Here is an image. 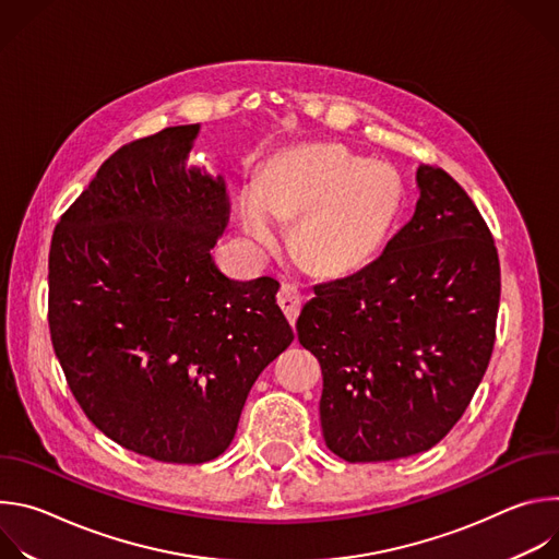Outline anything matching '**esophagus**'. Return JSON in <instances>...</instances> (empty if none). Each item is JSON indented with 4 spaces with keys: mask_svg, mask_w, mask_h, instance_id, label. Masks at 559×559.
<instances>
[{
    "mask_svg": "<svg viewBox=\"0 0 559 559\" xmlns=\"http://www.w3.org/2000/svg\"><path fill=\"white\" fill-rule=\"evenodd\" d=\"M276 302H278V307L283 309V313H285V318L289 321V325L294 328V325H296V318H298V313H300V307H302V296H300V292H298L294 285H283L281 292H278V296H276Z\"/></svg>",
    "mask_w": 559,
    "mask_h": 559,
    "instance_id": "obj_1",
    "label": "esophagus"
}]
</instances>
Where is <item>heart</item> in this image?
I'll use <instances>...</instances> for the list:
<instances>
[{"label": "heart", "instance_id": "b5f03b06", "mask_svg": "<svg viewBox=\"0 0 559 559\" xmlns=\"http://www.w3.org/2000/svg\"><path fill=\"white\" fill-rule=\"evenodd\" d=\"M403 179L384 162L341 143H311L281 152L261 186L238 201V221L261 250L281 243V225L296 223L294 250L321 274L367 265L384 246L403 207Z\"/></svg>", "mask_w": 559, "mask_h": 559}]
</instances>
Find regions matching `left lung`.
Masks as SVG:
<instances>
[{
	"label": "left lung",
	"instance_id": "1",
	"mask_svg": "<svg viewBox=\"0 0 559 559\" xmlns=\"http://www.w3.org/2000/svg\"><path fill=\"white\" fill-rule=\"evenodd\" d=\"M407 225L360 272L313 287L296 332L323 369L325 444L386 462L438 444L462 418L496 345L500 259L475 203L418 168Z\"/></svg>",
	"mask_w": 559,
	"mask_h": 559
}]
</instances>
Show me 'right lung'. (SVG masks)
Returning a JSON list of instances; mask_svg holds the SVG:
<instances>
[{
  "mask_svg": "<svg viewBox=\"0 0 559 559\" xmlns=\"http://www.w3.org/2000/svg\"><path fill=\"white\" fill-rule=\"evenodd\" d=\"M197 134L121 145L61 214L48 257L50 341L74 401L123 449L175 464L229 447L254 380L294 341L274 278L214 265L229 197L188 166Z\"/></svg>",
  "mask_w": 559,
  "mask_h": 559,
  "instance_id": "add662e5",
  "label": "right lung"
}]
</instances>
